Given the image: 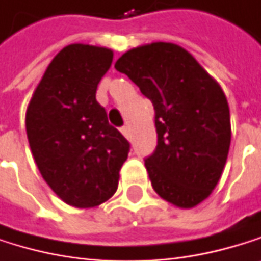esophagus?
I'll return each instance as SVG.
<instances>
[{
    "label": "esophagus",
    "mask_w": 261,
    "mask_h": 261,
    "mask_svg": "<svg viewBox=\"0 0 261 261\" xmlns=\"http://www.w3.org/2000/svg\"><path fill=\"white\" fill-rule=\"evenodd\" d=\"M120 132H122V135H123L126 139H129V128H128V126H122Z\"/></svg>",
    "instance_id": "esophagus-1"
}]
</instances>
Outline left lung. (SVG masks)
<instances>
[{"mask_svg": "<svg viewBox=\"0 0 261 261\" xmlns=\"http://www.w3.org/2000/svg\"><path fill=\"white\" fill-rule=\"evenodd\" d=\"M114 68L154 107L158 145L145 159L154 192L181 209L198 206L217 187L230 147V114L221 86L173 43L133 47Z\"/></svg>", "mask_w": 261, "mask_h": 261, "instance_id": "left-lung-1", "label": "left lung"}]
</instances>
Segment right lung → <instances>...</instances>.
<instances>
[{"instance_id":"obj_1","label":"right lung","mask_w":261,"mask_h":261,"mask_svg":"<svg viewBox=\"0 0 261 261\" xmlns=\"http://www.w3.org/2000/svg\"><path fill=\"white\" fill-rule=\"evenodd\" d=\"M111 62L108 47H63L46 68L26 111L28 141L43 179L79 209L96 207L116 193L129 151L96 100Z\"/></svg>"}]
</instances>
